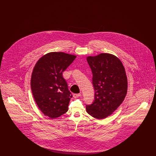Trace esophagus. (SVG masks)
<instances>
[{"mask_svg":"<svg viewBox=\"0 0 156 156\" xmlns=\"http://www.w3.org/2000/svg\"><path fill=\"white\" fill-rule=\"evenodd\" d=\"M81 94H74L73 95V97L74 98H78V97H81Z\"/></svg>","mask_w":156,"mask_h":156,"instance_id":"obj_1","label":"esophagus"}]
</instances>
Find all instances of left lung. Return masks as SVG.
<instances>
[{"label":"left lung","mask_w":156,"mask_h":156,"mask_svg":"<svg viewBox=\"0 0 156 156\" xmlns=\"http://www.w3.org/2000/svg\"><path fill=\"white\" fill-rule=\"evenodd\" d=\"M92 73L94 101L87 113L98 119L110 116L123 101L127 89L126 72L120 60L108 53L87 58Z\"/></svg>","instance_id":"1"}]
</instances>
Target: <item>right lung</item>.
<instances>
[{
    "instance_id": "add662e5",
    "label": "right lung",
    "mask_w": 156,
    "mask_h": 156,
    "mask_svg": "<svg viewBox=\"0 0 156 156\" xmlns=\"http://www.w3.org/2000/svg\"><path fill=\"white\" fill-rule=\"evenodd\" d=\"M75 58L64 52H49L38 59L34 67L31 78L32 94L40 111L51 119L68 111L73 95L62 73Z\"/></svg>"
}]
</instances>
